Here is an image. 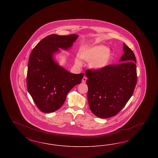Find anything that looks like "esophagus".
<instances>
[{
    "label": "esophagus",
    "mask_w": 158,
    "mask_h": 158,
    "mask_svg": "<svg viewBox=\"0 0 158 158\" xmlns=\"http://www.w3.org/2000/svg\"><path fill=\"white\" fill-rule=\"evenodd\" d=\"M86 80H87V78L86 77H83L82 79V82L83 83H85L86 82Z\"/></svg>",
    "instance_id": "34e87169"
}]
</instances>
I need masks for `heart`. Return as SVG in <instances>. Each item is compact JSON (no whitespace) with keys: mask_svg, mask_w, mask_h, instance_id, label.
I'll list each match as a JSON object with an SVG mask.
<instances>
[{"mask_svg":"<svg viewBox=\"0 0 158 158\" xmlns=\"http://www.w3.org/2000/svg\"><path fill=\"white\" fill-rule=\"evenodd\" d=\"M79 57L85 61H90L89 66L94 69H101L106 66L111 60V54L107 47L104 45H97L82 48L79 54ZM78 56L75 58V63L81 65Z\"/></svg>","mask_w":158,"mask_h":158,"instance_id":"b5f03b06","label":"heart"}]
</instances>
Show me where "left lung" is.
Segmentation results:
<instances>
[{
  "mask_svg": "<svg viewBox=\"0 0 158 158\" xmlns=\"http://www.w3.org/2000/svg\"><path fill=\"white\" fill-rule=\"evenodd\" d=\"M121 63L101 69H88V100L90 110L102 118L113 117L126 105L135 89L137 76L133 51L123 44Z\"/></svg>",
  "mask_w": 158,
  "mask_h": 158,
  "instance_id": "1",
  "label": "left lung"
}]
</instances>
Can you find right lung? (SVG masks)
<instances>
[{
    "label": "right lung",
    "mask_w": 158,
    "mask_h": 158,
    "mask_svg": "<svg viewBox=\"0 0 158 158\" xmlns=\"http://www.w3.org/2000/svg\"><path fill=\"white\" fill-rule=\"evenodd\" d=\"M78 35L52 34L33 48L28 60L27 86L38 108L43 113L56 111L64 104L69 92L81 83L84 73L73 74L54 61L59 48L68 49Z\"/></svg>",
    "instance_id": "right-lung-1"
}]
</instances>
